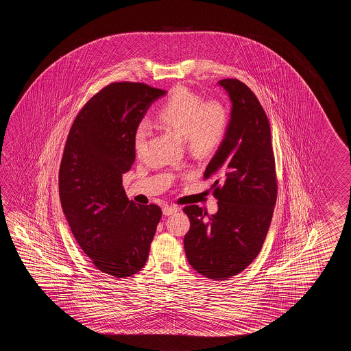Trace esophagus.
Instances as JSON below:
<instances>
[{"mask_svg": "<svg viewBox=\"0 0 351 351\" xmlns=\"http://www.w3.org/2000/svg\"><path fill=\"white\" fill-rule=\"evenodd\" d=\"M177 210H178V208L174 207V206H165V207H163V215L172 216L173 213H176Z\"/></svg>", "mask_w": 351, "mask_h": 351, "instance_id": "esophagus-1", "label": "esophagus"}]
</instances>
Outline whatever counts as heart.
I'll return each mask as SVG.
<instances>
[{
	"instance_id": "obj_1",
	"label": "heart",
	"mask_w": 351,
	"mask_h": 351,
	"mask_svg": "<svg viewBox=\"0 0 351 351\" xmlns=\"http://www.w3.org/2000/svg\"><path fill=\"white\" fill-rule=\"evenodd\" d=\"M157 123L183 136L186 149L194 156L206 157L223 142L228 129V112L218 101L203 103L202 97L186 88H176L158 109ZM149 125L145 120L135 127V152L142 153L147 145Z\"/></svg>"
}]
</instances>
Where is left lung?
<instances>
[{
    "label": "left lung",
    "instance_id": "left-lung-1",
    "mask_svg": "<svg viewBox=\"0 0 351 351\" xmlns=\"http://www.w3.org/2000/svg\"><path fill=\"white\" fill-rule=\"evenodd\" d=\"M231 100L227 134L210 159L204 179L212 178L218 210L208 216L192 204L184 236L189 265L210 280H227L261 251L276 204L275 157L267 115L251 89L237 79L219 80Z\"/></svg>",
    "mask_w": 351,
    "mask_h": 351
}]
</instances>
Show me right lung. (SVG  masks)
<instances>
[{
    "label": "right lung",
    "mask_w": 351,
    "mask_h": 351,
    "mask_svg": "<svg viewBox=\"0 0 351 351\" xmlns=\"http://www.w3.org/2000/svg\"><path fill=\"white\" fill-rule=\"evenodd\" d=\"M165 90L112 82L90 99L67 135L59 172L67 223L97 269L117 278L144 267L162 209L129 201L123 174L135 160V127Z\"/></svg>",
    "instance_id": "1"
}]
</instances>
